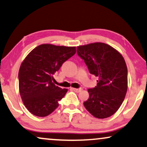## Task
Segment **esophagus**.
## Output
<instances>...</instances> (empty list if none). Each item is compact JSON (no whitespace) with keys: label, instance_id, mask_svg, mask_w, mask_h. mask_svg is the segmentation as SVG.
<instances>
[{"label":"esophagus","instance_id":"1","mask_svg":"<svg viewBox=\"0 0 147 147\" xmlns=\"http://www.w3.org/2000/svg\"><path fill=\"white\" fill-rule=\"evenodd\" d=\"M72 90H74V91L76 92V93H80V92H81L82 90V88H71Z\"/></svg>","mask_w":147,"mask_h":147}]
</instances>
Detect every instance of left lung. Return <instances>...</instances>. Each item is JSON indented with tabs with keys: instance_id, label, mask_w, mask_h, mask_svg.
Here are the masks:
<instances>
[{
	"instance_id": "obj_1",
	"label": "left lung",
	"mask_w": 147,
	"mask_h": 147,
	"mask_svg": "<svg viewBox=\"0 0 147 147\" xmlns=\"http://www.w3.org/2000/svg\"><path fill=\"white\" fill-rule=\"evenodd\" d=\"M89 72L98 78L97 86L88 89L89 97L84 106L92 115L105 119L113 115L123 101L127 90V68L119 52L104 43L77 47Z\"/></svg>"
}]
</instances>
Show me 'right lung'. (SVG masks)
Masks as SVG:
<instances>
[{"instance_id": "add662e5", "label": "right lung", "mask_w": 147, "mask_h": 147, "mask_svg": "<svg viewBox=\"0 0 147 147\" xmlns=\"http://www.w3.org/2000/svg\"><path fill=\"white\" fill-rule=\"evenodd\" d=\"M76 52V47L45 43L34 48L22 61L18 73L19 91L32 115L46 117L58 108L68 89L56 86L54 75Z\"/></svg>"}]
</instances>
